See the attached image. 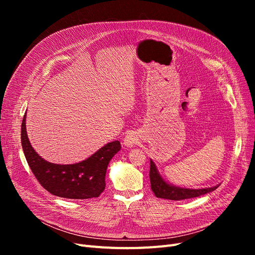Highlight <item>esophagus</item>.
<instances>
[{"mask_svg": "<svg viewBox=\"0 0 255 255\" xmlns=\"http://www.w3.org/2000/svg\"><path fill=\"white\" fill-rule=\"evenodd\" d=\"M137 142H138V136L135 132L128 133L125 137V139H123V143H125V145L128 146V148H132V146H134Z\"/></svg>", "mask_w": 255, "mask_h": 255, "instance_id": "34e87169", "label": "esophagus"}]
</instances>
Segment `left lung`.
Segmentation results:
<instances>
[{
	"mask_svg": "<svg viewBox=\"0 0 255 255\" xmlns=\"http://www.w3.org/2000/svg\"><path fill=\"white\" fill-rule=\"evenodd\" d=\"M150 182L151 189L157 198L168 199V200H184L200 197L202 195L212 192L216 188H218L219 185L214 187L202 188V189H190V188H182L174 186V185L168 184L163 177L160 176L155 164L153 160H150Z\"/></svg>",
	"mask_w": 255,
	"mask_h": 255,
	"instance_id": "obj_1",
	"label": "left lung"
}]
</instances>
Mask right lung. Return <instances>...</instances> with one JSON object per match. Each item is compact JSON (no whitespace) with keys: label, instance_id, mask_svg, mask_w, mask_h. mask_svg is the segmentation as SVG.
<instances>
[{"label":"right lung","instance_id":"right-lung-1","mask_svg":"<svg viewBox=\"0 0 255 255\" xmlns=\"http://www.w3.org/2000/svg\"><path fill=\"white\" fill-rule=\"evenodd\" d=\"M26 115L21 126V143L32 172L50 194L67 199L97 198L105 189L107 166L121 149L118 140L109 142L90 157L72 165H58L44 160L30 144L25 127Z\"/></svg>","mask_w":255,"mask_h":255}]
</instances>
